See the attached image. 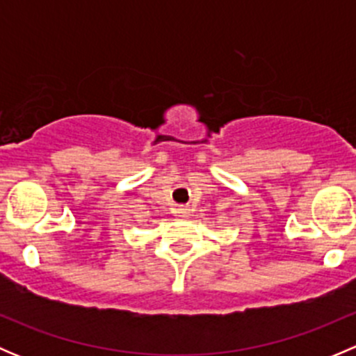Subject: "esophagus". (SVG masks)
I'll use <instances>...</instances> for the list:
<instances>
[{
    "mask_svg": "<svg viewBox=\"0 0 356 356\" xmlns=\"http://www.w3.org/2000/svg\"><path fill=\"white\" fill-rule=\"evenodd\" d=\"M175 213H177L179 217H188V215H189V208L188 207H179L177 210H175Z\"/></svg>",
    "mask_w": 356,
    "mask_h": 356,
    "instance_id": "1",
    "label": "esophagus"
}]
</instances>
